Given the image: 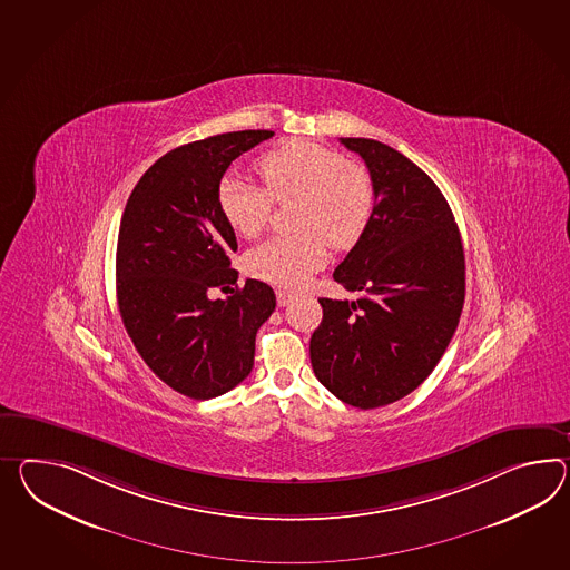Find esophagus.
<instances>
[{"mask_svg": "<svg viewBox=\"0 0 570 570\" xmlns=\"http://www.w3.org/2000/svg\"><path fill=\"white\" fill-rule=\"evenodd\" d=\"M276 298H278L279 306H286L291 305L292 301H294L296 296L288 291H276Z\"/></svg>", "mask_w": 570, "mask_h": 570, "instance_id": "esophagus-1", "label": "esophagus"}]
</instances>
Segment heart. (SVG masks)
I'll return each mask as SVG.
<instances>
[{"label":"heart","instance_id":"obj_1","mask_svg":"<svg viewBox=\"0 0 570 570\" xmlns=\"http://www.w3.org/2000/svg\"><path fill=\"white\" fill-rule=\"evenodd\" d=\"M257 170L264 189L233 177L218 187L224 220L243 238L264 233L274 202L294 199V233L274 236L245 257L255 278L286 288L303 286L325 262L327 243L337 250L350 249L371 223L375 187L368 170L327 146L306 139L284 141L259 158Z\"/></svg>","mask_w":570,"mask_h":570}]
</instances>
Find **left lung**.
<instances>
[{"label":"left lung","mask_w":570,"mask_h":570,"mask_svg":"<svg viewBox=\"0 0 570 570\" xmlns=\"http://www.w3.org/2000/svg\"><path fill=\"white\" fill-rule=\"evenodd\" d=\"M340 141L368 168L375 208L334 272L361 298H320L311 364L337 400L373 410L412 393L441 361L465 301V257L453 212L422 168L376 139Z\"/></svg>","instance_id":"left-lung-1"}]
</instances>
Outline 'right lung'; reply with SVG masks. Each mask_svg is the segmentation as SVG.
<instances>
[{
    "label": "right lung",
    "instance_id": "obj_1",
    "mask_svg": "<svg viewBox=\"0 0 570 570\" xmlns=\"http://www.w3.org/2000/svg\"><path fill=\"white\" fill-rule=\"evenodd\" d=\"M274 131L245 129L179 146L148 168L127 199L117 240V303L139 356L168 387L191 400L218 397L249 376L255 335L276 294L247 279L230 289L235 230L218 187L240 154Z\"/></svg>",
    "mask_w": 570,
    "mask_h": 570
}]
</instances>
